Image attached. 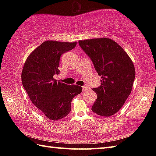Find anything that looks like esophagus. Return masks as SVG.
<instances>
[{"mask_svg":"<svg viewBox=\"0 0 156 156\" xmlns=\"http://www.w3.org/2000/svg\"><path fill=\"white\" fill-rule=\"evenodd\" d=\"M88 89H89V88L88 87H86V86H84V87H82V91L83 92L88 90Z\"/></svg>","mask_w":156,"mask_h":156,"instance_id":"esophagus-1","label":"esophagus"}]
</instances>
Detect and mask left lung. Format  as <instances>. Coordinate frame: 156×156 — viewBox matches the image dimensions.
Masks as SVG:
<instances>
[{
	"instance_id": "left-lung-1",
	"label": "left lung",
	"mask_w": 156,
	"mask_h": 156,
	"mask_svg": "<svg viewBox=\"0 0 156 156\" xmlns=\"http://www.w3.org/2000/svg\"><path fill=\"white\" fill-rule=\"evenodd\" d=\"M101 76V85L92 89L97 95L92 111L102 117L117 112L131 94L135 77L133 63L117 42L109 38L78 41Z\"/></svg>"
}]
</instances>
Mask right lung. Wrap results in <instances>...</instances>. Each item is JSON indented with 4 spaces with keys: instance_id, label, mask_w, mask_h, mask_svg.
<instances>
[{
    "instance_id": "obj_1",
    "label": "right lung",
    "mask_w": 156,
    "mask_h": 156,
    "mask_svg": "<svg viewBox=\"0 0 156 156\" xmlns=\"http://www.w3.org/2000/svg\"><path fill=\"white\" fill-rule=\"evenodd\" d=\"M77 42L45 41L33 51L23 66V87L33 103L50 120L57 121L71 111L73 98L82 92L78 85L57 81L60 56L74 48Z\"/></svg>"
}]
</instances>
